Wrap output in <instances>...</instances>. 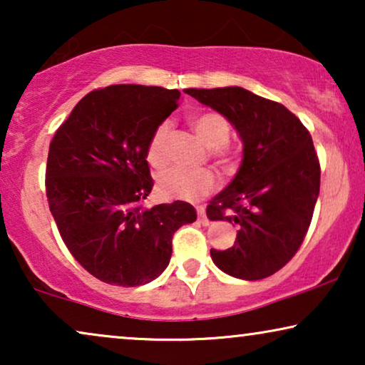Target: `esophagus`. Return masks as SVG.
<instances>
[{"mask_svg": "<svg viewBox=\"0 0 365 365\" xmlns=\"http://www.w3.org/2000/svg\"><path fill=\"white\" fill-rule=\"evenodd\" d=\"M197 216H199V222L202 224V226H209V219L204 211H197Z\"/></svg>", "mask_w": 365, "mask_h": 365, "instance_id": "obj_1", "label": "esophagus"}]
</instances>
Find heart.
<instances>
[{
	"mask_svg": "<svg viewBox=\"0 0 365 365\" xmlns=\"http://www.w3.org/2000/svg\"><path fill=\"white\" fill-rule=\"evenodd\" d=\"M191 126L202 143L207 148H212V153L217 156H224L222 146L229 139V124L221 114L217 113H204L199 114L191 121ZM168 123H164L154 131L151 141L148 146V161L153 166H163L166 161L164 156V139L168 134ZM216 186V178L207 169L201 171H192L186 168H171L164 171L158 179V187L163 196L186 199L194 201L206 196Z\"/></svg>",
	"mask_w": 365,
	"mask_h": 365,
	"instance_id": "heart-1",
	"label": "heart"
}]
</instances>
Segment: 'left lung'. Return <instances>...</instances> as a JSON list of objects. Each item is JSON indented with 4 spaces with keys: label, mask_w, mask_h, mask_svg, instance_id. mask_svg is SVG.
I'll use <instances>...</instances> for the list:
<instances>
[{
    "label": "left lung",
    "mask_w": 365,
    "mask_h": 365,
    "mask_svg": "<svg viewBox=\"0 0 365 365\" xmlns=\"http://www.w3.org/2000/svg\"><path fill=\"white\" fill-rule=\"evenodd\" d=\"M222 114L242 141V161L226 189L209 202L211 221L236 222V242L211 249L229 276L259 281L294 257L306 237L321 186L311 134L282 104L239 86L186 89Z\"/></svg>",
    "instance_id": "obj_1"
}]
</instances>
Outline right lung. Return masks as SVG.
<instances>
[{
    "label": "right lung",
    "mask_w": 365,
    "mask_h": 365,
    "mask_svg": "<svg viewBox=\"0 0 365 365\" xmlns=\"http://www.w3.org/2000/svg\"><path fill=\"white\" fill-rule=\"evenodd\" d=\"M178 89L113 84L84 96L54 134L46 196L73 257L99 281L136 287L168 267L189 202L139 206L154 186L148 146L178 108Z\"/></svg>",
    "instance_id": "add662e5"
}]
</instances>
